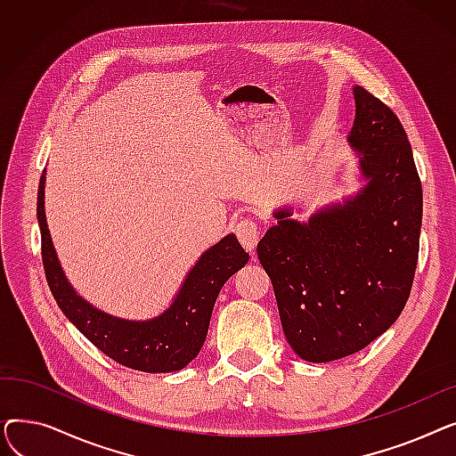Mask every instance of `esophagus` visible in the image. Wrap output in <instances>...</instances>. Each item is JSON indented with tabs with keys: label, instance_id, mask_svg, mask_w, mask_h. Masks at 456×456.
Instances as JSON below:
<instances>
[{
	"label": "esophagus",
	"instance_id": "obj_1",
	"mask_svg": "<svg viewBox=\"0 0 456 456\" xmlns=\"http://www.w3.org/2000/svg\"><path fill=\"white\" fill-rule=\"evenodd\" d=\"M234 231H236V236L238 240H240V244L248 249V251H253L256 248V242H258V227L256 224L251 220V218H242L240 222H238L234 225Z\"/></svg>",
	"mask_w": 456,
	"mask_h": 456
}]
</instances>
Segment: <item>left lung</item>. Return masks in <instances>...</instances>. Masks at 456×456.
Masks as SVG:
<instances>
[{"instance_id": "left-lung-1", "label": "left lung", "mask_w": 456, "mask_h": 456, "mask_svg": "<svg viewBox=\"0 0 456 456\" xmlns=\"http://www.w3.org/2000/svg\"><path fill=\"white\" fill-rule=\"evenodd\" d=\"M353 95L347 142L366 186L303 224L275 210L277 225L256 246L284 337L308 362L344 358L388 330L418 265L423 194L411 142L388 105L362 86Z\"/></svg>"}]
</instances>
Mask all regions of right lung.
<instances>
[{
  "label": "right lung",
  "mask_w": 456,
  "mask_h": 456,
  "mask_svg": "<svg viewBox=\"0 0 456 456\" xmlns=\"http://www.w3.org/2000/svg\"><path fill=\"white\" fill-rule=\"evenodd\" d=\"M45 174L40 177L37 216L42 236V262L50 290L66 318L112 361L148 373L179 371L198 356L212 308L227 279L248 265L249 255L234 234L207 249L191 268L170 308L157 318L131 322L92 306L68 282L52 242L44 212Z\"/></svg>",
  "instance_id": "1"
}]
</instances>
